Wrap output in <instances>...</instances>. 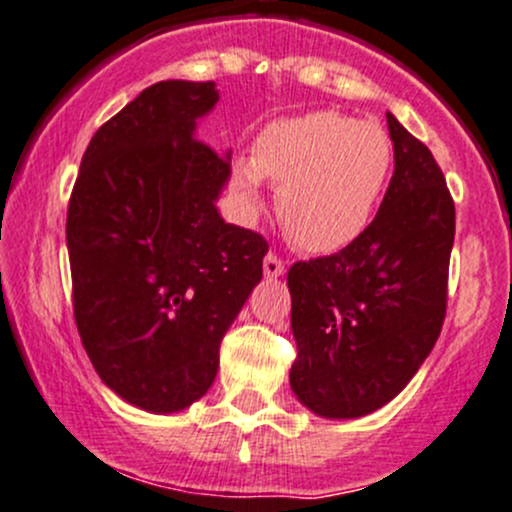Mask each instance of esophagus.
<instances>
[{
    "mask_svg": "<svg viewBox=\"0 0 512 512\" xmlns=\"http://www.w3.org/2000/svg\"><path fill=\"white\" fill-rule=\"evenodd\" d=\"M263 273H266L268 278L283 276V273H286V263H283L276 254H266V258H263Z\"/></svg>",
    "mask_w": 512,
    "mask_h": 512,
    "instance_id": "esophagus-1",
    "label": "esophagus"
}]
</instances>
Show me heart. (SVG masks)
Listing matches in <instances>:
<instances>
[{"instance_id": "obj_1", "label": "heart", "mask_w": 512, "mask_h": 512, "mask_svg": "<svg viewBox=\"0 0 512 512\" xmlns=\"http://www.w3.org/2000/svg\"><path fill=\"white\" fill-rule=\"evenodd\" d=\"M394 165L387 130L337 110L268 123L254 155L231 167L236 192L256 207L261 182L276 192L278 217L300 249L328 254L352 244L382 199Z\"/></svg>"}]
</instances>
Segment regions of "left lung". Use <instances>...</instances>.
Returning <instances> with one entry per match:
<instances>
[{
    "mask_svg": "<svg viewBox=\"0 0 512 512\" xmlns=\"http://www.w3.org/2000/svg\"><path fill=\"white\" fill-rule=\"evenodd\" d=\"M394 175L377 217L333 256L293 263L295 397L325 419L397 397L439 340L456 209L441 167L392 113Z\"/></svg>",
    "mask_w": 512,
    "mask_h": 512,
    "instance_id": "obj_1",
    "label": "left lung"
}]
</instances>
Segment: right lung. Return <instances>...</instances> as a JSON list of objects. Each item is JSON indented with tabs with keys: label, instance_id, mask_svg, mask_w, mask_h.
I'll return each mask as SVG.
<instances>
[{
	"label": "right lung",
	"instance_id": "add662e5",
	"mask_svg": "<svg viewBox=\"0 0 512 512\" xmlns=\"http://www.w3.org/2000/svg\"><path fill=\"white\" fill-rule=\"evenodd\" d=\"M214 81H160L103 123L66 217L73 318L118 397L170 414L207 394L219 345L263 276L261 234L217 212L229 155L194 135Z\"/></svg>",
	"mask_w": 512,
	"mask_h": 512
}]
</instances>
